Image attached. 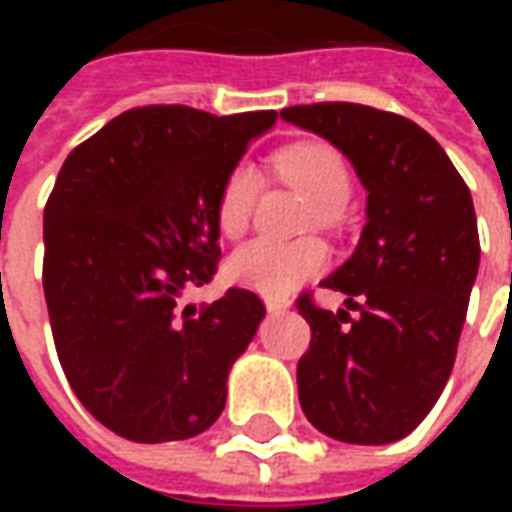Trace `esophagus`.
I'll use <instances>...</instances> for the list:
<instances>
[{
	"instance_id": "obj_1",
	"label": "esophagus",
	"mask_w": 512,
	"mask_h": 512,
	"mask_svg": "<svg viewBox=\"0 0 512 512\" xmlns=\"http://www.w3.org/2000/svg\"><path fill=\"white\" fill-rule=\"evenodd\" d=\"M285 301H277V299H266V310L271 312V315H279V312H285Z\"/></svg>"
}]
</instances>
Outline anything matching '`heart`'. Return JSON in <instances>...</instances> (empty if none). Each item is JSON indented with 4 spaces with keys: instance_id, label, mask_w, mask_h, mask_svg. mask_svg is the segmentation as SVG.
<instances>
[{
    "instance_id": "obj_1",
    "label": "heart",
    "mask_w": 512,
    "mask_h": 512,
    "mask_svg": "<svg viewBox=\"0 0 512 512\" xmlns=\"http://www.w3.org/2000/svg\"><path fill=\"white\" fill-rule=\"evenodd\" d=\"M271 167L288 186L301 191L315 205L321 222H334L340 216L354 180L345 158L329 142L301 139L279 147L271 156ZM260 178L249 164H235L224 175L216 194V224L227 238H241L255 213ZM329 263V249L318 238L301 241H268L257 238L252 244L235 249L227 257V277L271 299H282L296 290L307 277L323 271Z\"/></svg>"
}]
</instances>
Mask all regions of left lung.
<instances>
[{"label": "left lung", "mask_w": 512, "mask_h": 512, "mask_svg": "<svg viewBox=\"0 0 512 512\" xmlns=\"http://www.w3.org/2000/svg\"><path fill=\"white\" fill-rule=\"evenodd\" d=\"M282 120L329 139L367 189L356 252L323 288L347 310L299 312L312 329L296 381L315 428L348 444H389L428 417L455 365L480 266L472 194L433 136L373 106L307 104Z\"/></svg>", "instance_id": "8db88e82"}]
</instances>
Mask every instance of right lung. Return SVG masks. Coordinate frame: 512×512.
<instances>
[{"label": "right lung", "instance_id": "right-lung-1", "mask_svg": "<svg viewBox=\"0 0 512 512\" xmlns=\"http://www.w3.org/2000/svg\"><path fill=\"white\" fill-rule=\"evenodd\" d=\"M277 112L128 109L65 158L43 211V293L68 384L139 444L219 419L227 373L266 315L252 290L180 312L219 266L216 194Z\"/></svg>", "mask_w": 512, "mask_h": 512}]
</instances>
